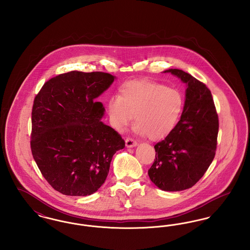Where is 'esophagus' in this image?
<instances>
[{
    "instance_id": "esophagus-1",
    "label": "esophagus",
    "mask_w": 250,
    "mask_h": 250,
    "mask_svg": "<svg viewBox=\"0 0 250 250\" xmlns=\"http://www.w3.org/2000/svg\"><path fill=\"white\" fill-rule=\"evenodd\" d=\"M137 142L136 141H134L133 139H131V138H127L126 140H125V146L127 147V148H132V147H135V146H137Z\"/></svg>"
}]
</instances>
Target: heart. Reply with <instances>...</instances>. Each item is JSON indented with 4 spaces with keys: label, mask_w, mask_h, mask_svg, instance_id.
I'll use <instances>...</instances> for the list:
<instances>
[{
    "label": "heart",
    "mask_w": 250,
    "mask_h": 250,
    "mask_svg": "<svg viewBox=\"0 0 250 250\" xmlns=\"http://www.w3.org/2000/svg\"><path fill=\"white\" fill-rule=\"evenodd\" d=\"M184 107L183 96L177 90L146 81L124 84L119 95L107 103L111 125L123 130L135 115L136 131L150 140L165 138L176 126Z\"/></svg>",
    "instance_id": "obj_1"
}]
</instances>
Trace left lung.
<instances>
[{
	"mask_svg": "<svg viewBox=\"0 0 250 250\" xmlns=\"http://www.w3.org/2000/svg\"><path fill=\"white\" fill-rule=\"evenodd\" d=\"M187 84L181 119L166 138L155 145V159L148 175L164 191L192 188L214 160L218 116L211 91L206 85L180 69H167Z\"/></svg>",
	"mask_w": 250,
	"mask_h": 250,
	"instance_id": "1",
	"label": "left lung"
}]
</instances>
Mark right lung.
Listing matches in <instances>:
<instances>
[{
  "label": "right lung",
  "instance_id": "right-lung-1",
  "mask_svg": "<svg viewBox=\"0 0 250 250\" xmlns=\"http://www.w3.org/2000/svg\"><path fill=\"white\" fill-rule=\"evenodd\" d=\"M116 78L71 71L50 79L36 95L31 149L48 184L67 196H89L105 183L113 155L125 148L119 134L101 119L95 100Z\"/></svg>",
  "mask_w": 250,
  "mask_h": 250
}]
</instances>
